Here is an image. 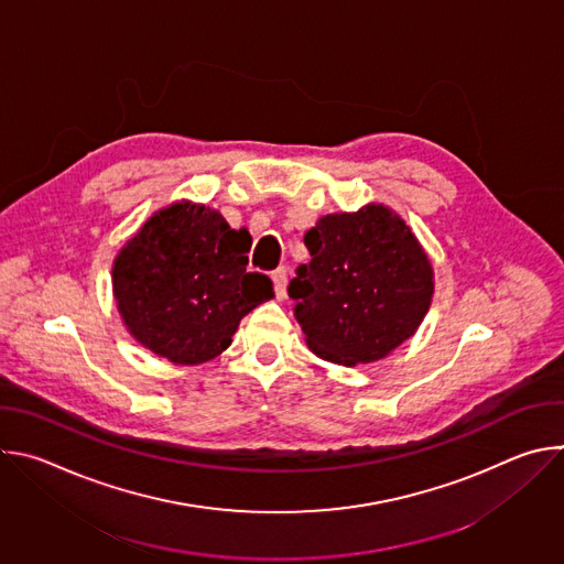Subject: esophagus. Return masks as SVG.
I'll use <instances>...</instances> for the list:
<instances>
[{
  "label": "esophagus",
  "instance_id": "obj_1",
  "mask_svg": "<svg viewBox=\"0 0 564 564\" xmlns=\"http://www.w3.org/2000/svg\"><path fill=\"white\" fill-rule=\"evenodd\" d=\"M272 281H274L276 299H285L288 296V270L285 268H276L272 272Z\"/></svg>",
  "mask_w": 564,
  "mask_h": 564
}]
</instances>
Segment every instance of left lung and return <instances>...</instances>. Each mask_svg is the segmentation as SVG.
I'll list each match as a JSON object with an SVG mask.
<instances>
[{
	"mask_svg": "<svg viewBox=\"0 0 564 564\" xmlns=\"http://www.w3.org/2000/svg\"><path fill=\"white\" fill-rule=\"evenodd\" d=\"M310 263L288 294L314 355L370 364L404 344L433 296V268L411 227L383 205L328 214L305 231Z\"/></svg>",
	"mask_w": 564,
	"mask_h": 564,
	"instance_id": "8db88e82",
	"label": "left lung"
}]
</instances>
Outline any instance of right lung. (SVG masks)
<instances>
[{
    "label": "right lung",
    "mask_w": 564,
    "mask_h": 564,
    "mask_svg": "<svg viewBox=\"0 0 564 564\" xmlns=\"http://www.w3.org/2000/svg\"><path fill=\"white\" fill-rule=\"evenodd\" d=\"M252 236L205 205L153 214L113 263V294L129 333L174 364L218 357L248 312L274 296L248 272Z\"/></svg>",
    "instance_id": "right-lung-1"
}]
</instances>
